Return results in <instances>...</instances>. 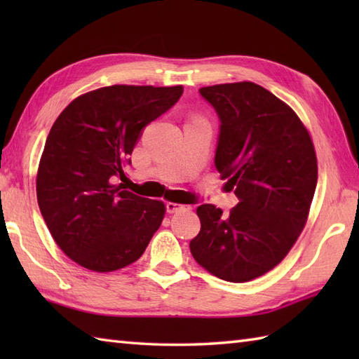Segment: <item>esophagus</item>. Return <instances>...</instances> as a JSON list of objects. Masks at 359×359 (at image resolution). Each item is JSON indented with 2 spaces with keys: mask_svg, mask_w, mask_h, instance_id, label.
<instances>
[{
  "mask_svg": "<svg viewBox=\"0 0 359 359\" xmlns=\"http://www.w3.org/2000/svg\"><path fill=\"white\" fill-rule=\"evenodd\" d=\"M191 207L189 205H182V203H175V202H168L166 203V211L168 212H179V211H189Z\"/></svg>",
  "mask_w": 359,
  "mask_h": 359,
  "instance_id": "obj_1",
  "label": "esophagus"
}]
</instances>
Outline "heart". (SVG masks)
I'll list each match as a JSON object with an SVG mask.
<instances>
[{
	"instance_id": "1",
	"label": "heart",
	"mask_w": 359,
	"mask_h": 359,
	"mask_svg": "<svg viewBox=\"0 0 359 359\" xmlns=\"http://www.w3.org/2000/svg\"><path fill=\"white\" fill-rule=\"evenodd\" d=\"M196 118H199V117H196Z\"/></svg>"
}]
</instances>
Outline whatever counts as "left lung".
Listing matches in <instances>:
<instances>
[{
    "instance_id": "8db88e82",
    "label": "left lung",
    "mask_w": 359,
    "mask_h": 359,
    "mask_svg": "<svg viewBox=\"0 0 359 359\" xmlns=\"http://www.w3.org/2000/svg\"><path fill=\"white\" fill-rule=\"evenodd\" d=\"M199 93L219 116L215 163L239 203L228 215L201 205V231L189 248L208 273L248 282L273 270L307 224L318 182L315 147L296 112L256 83Z\"/></svg>"
}]
</instances>
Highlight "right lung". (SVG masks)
I'll return each instance as SVG.
<instances>
[{
    "label": "right lung",
    "instance_id": "1",
    "mask_svg": "<svg viewBox=\"0 0 359 359\" xmlns=\"http://www.w3.org/2000/svg\"><path fill=\"white\" fill-rule=\"evenodd\" d=\"M184 86L114 85L75 98L46 140L36 201L53 241L97 273L135 262L165 217L162 201L114 184L152 120L177 103Z\"/></svg>",
    "mask_w": 359,
    "mask_h": 359
}]
</instances>
